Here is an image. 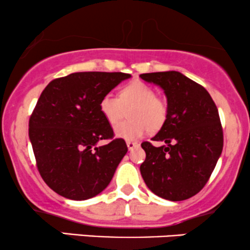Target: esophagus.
Wrapping results in <instances>:
<instances>
[{"mask_svg": "<svg viewBox=\"0 0 250 250\" xmlns=\"http://www.w3.org/2000/svg\"><path fill=\"white\" fill-rule=\"evenodd\" d=\"M127 147H128L129 150H131V149H134V148H139V147H140V143H139V142L128 141V142H127Z\"/></svg>", "mask_w": 250, "mask_h": 250, "instance_id": "esophagus-1", "label": "esophagus"}]
</instances>
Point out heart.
I'll list each match as a JSON object with an SVG mask.
<instances>
[{
    "mask_svg": "<svg viewBox=\"0 0 250 250\" xmlns=\"http://www.w3.org/2000/svg\"><path fill=\"white\" fill-rule=\"evenodd\" d=\"M129 108H131L128 111L130 121L115 128L116 136L127 141L139 140L148 130H159L167 120V102L155 95L150 85L139 80L120 88L119 97L107 94L100 101V110L110 125L121 121Z\"/></svg>",
    "mask_w": 250,
    "mask_h": 250,
    "instance_id": "b5f03b06",
    "label": "heart"
}]
</instances>
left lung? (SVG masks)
Returning a JSON list of instances; mask_svg holds the SVG:
<instances>
[{
    "instance_id": "left-lung-1",
    "label": "left lung",
    "mask_w": 250,
    "mask_h": 250,
    "mask_svg": "<svg viewBox=\"0 0 250 250\" xmlns=\"http://www.w3.org/2000/svg\"><path fill=\"white\" fill-rule=\"evenodd\" d=\"M160 85L167 96L168 115L153 141L142 142L146 160L140 170L147 187L157 196L183 201L196 195L213 173L223 148L219 111L199 83L179 71L140 75Z\"/></svg>"
}]
</instances>
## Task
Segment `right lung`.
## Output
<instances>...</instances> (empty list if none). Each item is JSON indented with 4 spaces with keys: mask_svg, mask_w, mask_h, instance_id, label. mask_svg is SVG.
<instances>
[{
    "mask_svg": "<svg viewBox=\"0 0 250 250\" xmlns=\"http://www.w3.org/2000/svg\"><path fill=\"white\" fill-rule=\"evenodd\" d=\"M125 73L83 71L53 80L29 119V139L43 181L55 193L82 201L107 188L128 148L114 139L100 101ZM101 139L108 145L97 146Z\"/></svg>",
    "mask_w": 250,
    "mask_h": 250,
    "instance_id": "1",
    "label": "right lung"
}]
</instances>
